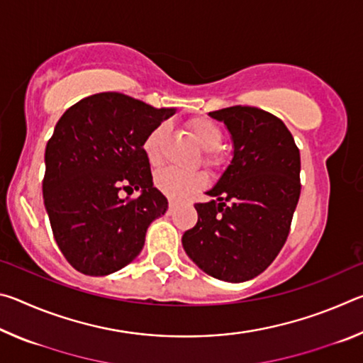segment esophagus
Returning a JSON list of instances; mask_svg holds the SVG:
<instances>
[{
	"mask_svg": "<svg viewBox=\"0 0 363 363\" xmlns=\"http://www.w3.org/2000/svg\"><path fill=\"white\" fill-rule=\"evenodd\" d=\"M176 208H177V203H176V201L169 200V205H168V214H174Z\"/></svg>",
	"mask_w": 363,
	"mask_h": 363,
	"instance_id": "obj_1",
	"label": "esophagus"
}]
</instances>
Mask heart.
Masks as SVG:
<instances>
[{"mask_svg":"<svg viewBox=\"0 0 363 363\" xmlns=\"http://www.w3.org/2000/svg\"><path fill=\"white\" fill-rule=\"evenodd\" d=\"M190 133L196 143L205 150L203 164L211 169H219L224 167L225 157L220 152L224 133L216 121L206 116H195L187 123ZM168 133V126L162 123L147 134L143 144V150L145 158L149 160L152 167H157L162 162V145L164 136ZM155 187L167 195L171 200H182L186 196L195 194L196 190L203 189L206 184V176L201 171H192V173H184L173 168L160 169L153 177Z\"/></svg>","mask_w":363,"mask_h":363,"instance_id":"obj_1","label":"heart"}]
</instances>
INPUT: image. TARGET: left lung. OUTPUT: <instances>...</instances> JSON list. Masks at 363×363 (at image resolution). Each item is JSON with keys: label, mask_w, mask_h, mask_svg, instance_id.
I'll return each instance as SVG.
<instances>
[{"label": "left lung", "mask_w": 363, "mask_h": 363, "mask_svg": "<svg viewBox=\"0 0 363 363\" xmlns=\"http://www.w3.org/2000/svg\"><path fill=\"white\" fill-rule=\"evenodd\" d=\"M224 121L233 158L208 195L195 203L196 224L184 232L190 259L214 279L247 281L264 272L284 248L301 194V158L277 116L248 106L210 112Z\"/></svg>", "instance_id": "1"}]
</instances>
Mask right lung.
<instances>
[{
  "label": "right lung",
  "instance_id": "1",
  "mask_svg": "<svg viewBox=\"0 0 363 363\" xmlns=\"http://www.w3.org/2000/svg\"><path fill=\"white\" fill-rule=\"evenodd\" d=\"M121 93L84 97L60 116L45 152L43 199L60 251L78 272L108 275L136 257L168 200L143 144L174 115ZM140 189L121 199L120 189Z\"/></svg>",
  "mask_w": 363,
  "mask_h": 363
}]
</instances>
